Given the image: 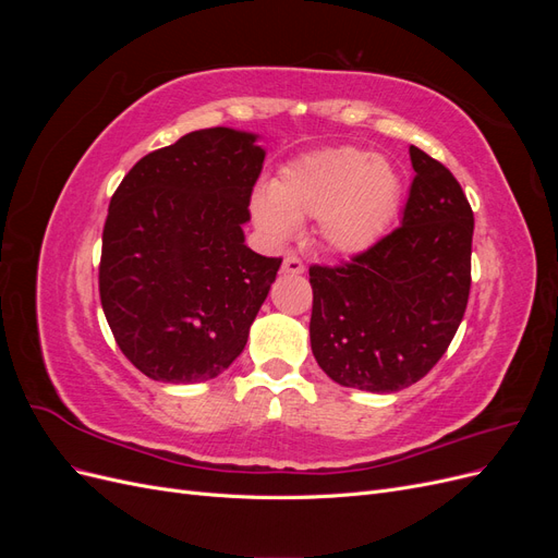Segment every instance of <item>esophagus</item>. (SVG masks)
<instances>
[{"label":"esophagus","mask_w":558,"mask_h":558,"mask_svg":"<svg viewBox=\"0 0 558 558\" xmlns=\"http://www.w3.org/2000/svg\"><path fill=\"white\" fill-rule=\"evenodd\" d=\"M281 269H283V272H289V275H302V272H305V263H302L298 256H286Z\"/></svg>","instance_id":"1"}]
</instances>
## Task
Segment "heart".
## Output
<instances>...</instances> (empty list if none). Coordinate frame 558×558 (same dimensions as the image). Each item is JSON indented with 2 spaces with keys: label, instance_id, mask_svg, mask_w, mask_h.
Segmentation results:
<instances>
[{
  "label": "heart",
  "instance_id": "b5f03b06",
  "mask_svg": "<svg viewBox=\"0 0 558 558\" xmlns=\"http://www.w3.org/2000/svg\"><path fill=\"white\" fill-rule=\"evenodd\" d=\"M400 193L391 162L359 148H328L286 165L269 191L253 195L251 214L275 242L291 238L305 218H316L326 248L361 253L391 223Z\"/></svg>",
  "mask_w": 558,
  "mask_h": 558
}]
</instances>
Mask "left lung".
Returning <instances> with one entry per match:
<instances>
[{
	"mask_svg": "<svg viewBox=\"0 0 558 558\" xmlns=\"http://www.w3.org/2000/svg\"><path fill=\"white\" fill-rule=\"evenodd\" d=\"M402 226L340 265H312V351L342 386L393 393L426 377L459 330L470 295L472 216L461 183L410 146Z\"/></svg>",
	"mask_w": 558,
	"mask_h": 558,
	"instance_id": "1",
	"label": "left lung"
}]
</instances>
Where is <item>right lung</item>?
I'll return each mask as SVG.
<instances>
[{
    "label": "right lung",
    "instance_id": "right-lung-1",
    "mask_svg": "<svg viewBox=\"0 0 558 558\" xmlns=\"http://www.w3.org/2000/svg\"><path fill=\"white\" fill-rule=\"evenodd\" d=\"M209 128L144 156L111 195L99 300L123 356L146 377L195 384L240 356L281 258L244 244L265 150Z\"/></svg>",
    "mask_w": 558,
    "mask_h": 558
}]
</instances>
